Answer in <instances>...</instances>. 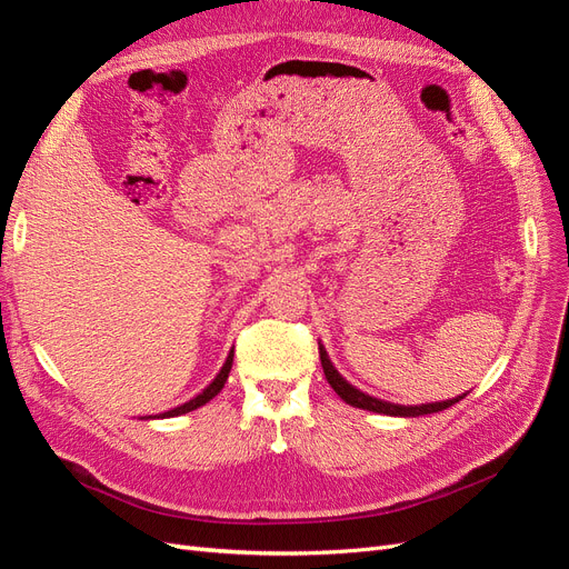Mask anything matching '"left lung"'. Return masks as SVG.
<instances>
[{
    "mask_svg": "<svg viewBox=\"0 0 569 569\" xmlns=\"http://www.w3.org/2000/svg\"><path fill=\"white\" fill-rule=\"evenodd\" d=\"M320 363H322V372L327 377L330 387L341 396L343 401L353 408H363V410H372V412H385V416H401V418H418V416H427V412H439L451 408L453 403H458L460 399H465L468 393L458 396V399H449V401H439V403H422V406H396V403H387L380 399H372V396L358 391L356 387H351L343 377L335 370V366L327 358L325 349H320Z\"/></svg>",
    "mask_w": 569,
    "mask_h": 569,
    "instance_id": "1",
    "label": "left lung"
}]
</instances>
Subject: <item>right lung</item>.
I'll list each match as a JSON object with an SVG mask.
<instances>
[{"label":"right lung","mask_w":569,"mask_h":569,"mask_svg":"<svg viewBox=\"0 0 569 569\" xmlns=\"http://www.w3.org/2000/svg\"><path fill=\"white\" fill-rule=\"evenodd\" d=\"M232 356H234V351H230V356H228V360H226V366H222V370L218 372V377L216 380L206 387L197 399H192V401H187V403H182V406H178V408H173V410H168V412H161L159 418H173V416H182V412H189V410H194V408H199V406H203V403H209L216 393H220V389L226 387V382H228V375H230V368H232Z\"/></svg>","instance_id":"obj_1"}]
</instances>
